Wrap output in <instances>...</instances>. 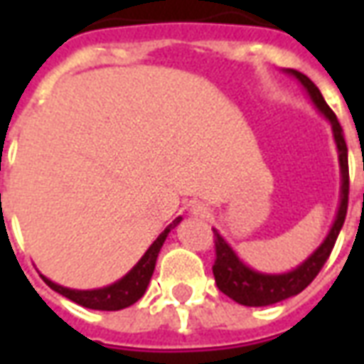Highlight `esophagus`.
<instances>
[{"label": "esophagus", "instance_id": "obj_1", "mask_svg": "<svg viewBox=\"0 0 364 364\" xmlns=\"http://www.w3.org/2000/svg\"><path fill=\"white\" fill-rule=\"evenodd\" d=\"M191 214L195 216V218H208L210 216V208L203 203H197V205L191 206Z\"/></svg>", "mask_w": 364, "mask_h": 364}]
</instances>
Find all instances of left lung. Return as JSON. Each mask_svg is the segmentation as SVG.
<instances>
[{"mask_svg":"<svg viewBox=\"0 0 364 364\" xmlns=\"http://www.w3.org/2000/svg\"><path fill=\"white\" fill-rule=\"evenodd\" d=\"M289 74L296 77L298 82L304 85L308 95L316 105V109L329 120L331 130H333V140H336L337 154H339V169H341V198H339V208H337V216L333 226L329 230L326 240L316 252L300 263L296 269H292L289 273L281 274H269L253 271L247 267L244 261L237 257L234 250L230 247L228 242L218 234V230H214V250H216V259H214L213 273L216 287L230 296L236 300L237 304L244 306H269L277 304L281 300L294 296L298 292L310 284L316 279V274L320 273L323 263L328 261L329 253L336 245V240L339 232L343 228L345 216H347V205H349V161H347V144H345L343 130L337 120L336 112L331 111L326 103V99L321 97L320 90L314 85V82L308 75L300 74L296 70H289ZM364 169V164H363Z\"/></svg>","mask_w":364,"mask_h":364,"instance_id":"1","label":"left lung"}]
</instances>
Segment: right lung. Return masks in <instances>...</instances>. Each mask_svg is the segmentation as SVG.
<instances>
[{
	"instance_id": "right-lung-1",
	"label": "right lung",
	"mask_w": 364,
	"mask_h": 364,
	"mask_svg": "<svg viewBox=\"0 0 364 364\" xmlns=\"http://www.w3.org/2000/svg\"><path fill=\"white\" fill-rule=\"evenodd\" d=\"M179 222H181V216L175 218V220L159 234L158 240L148 247V252L144 253L142 259L138 261L134 267L130 269L120 281L112 282L109 287H103V289L95 290H74L66 289V287H60L56 282H52L50 279L43 277L44 282H46L52 290H56L58 294L70 298L72 302L83 306V308L107 310V312L128 308V306H132L144 296V292H146L148 284H150L154 269H156V259H158L159 250H161V245L166 242L167 234H169Z\"/></svg>"
}]
</instances>
